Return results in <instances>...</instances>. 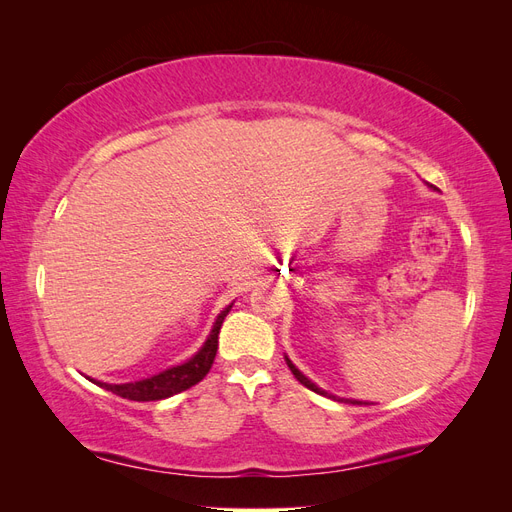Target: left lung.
<instances>
[{
  "mask_svg": "<svg viewBox=\"0 0 512 512\" xmlns=\"http://www.w3.org/2000/svg\"><path fill=\"white\" fill-rule=\"evenodd\" d=\"M286 363H288V367H290V371H292V374H294V378H297L303 386H307V389L309 391H314V393H318V395H324V397H331V399H337L335 395H331V393H327V391H322V389H318V386L312 382V380H309V378H305L303 374H301V371L297 369V367H294L292 365V361L288 359V356H286ZM337 401H344V404H363V401H359V399H337Z\"/></svg>",
  "mask_w": 512,
  "mask_h": 512,
  "instance_id": "8db88e82",
  "label": "left lung"
}]
</instances>
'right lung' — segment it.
<instances>
[{
	"label": "right lung",
	"instance_id": "obj_1",
	"mask_svg": "<svg viewBox=\"0 0 512 512\" xmlns=\"http://www.w3.org/2000/svg\"><path fill=\"white\" fill-rule=\"evenodd\" d=\"M230 307H232V303L228 307H224V312L215 318L213 329H211L209 337L205 339L203 348H200L190 361H185L177 367H170L166 371H160L158 376H151V378L138 380V382H126V384H106V382H98V380H91V382L102 386V389H106V391L123 397V399H132V401L166 399V397H173L185 389H190V386L198 384L209 374V369L215 359V352H218V335L222 329V322H224L226 314L230 312Z\"/></svg>",
	"mask_w": 512,
	"mask_h": 512
}]
</instances>
